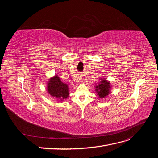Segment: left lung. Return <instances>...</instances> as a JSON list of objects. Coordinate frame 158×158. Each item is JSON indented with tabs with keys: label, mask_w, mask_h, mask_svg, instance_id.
<instances>
[{
	"label": "left lung",
	"mask_w": 158,
	"mask_h": 158,
	"mask_svg": "<svg viewBox=\"0 0 158 158\" xmlns=\"http://www.w3.org/2000/svg\"><path fill=\"white\" fill-rule=\"evenodd\" d=\"M95 88H96L95 92L98 93L99 98H103L109 94L111 87H110V83L107 80H102L99 85H97Z\"/></svg>",
	"instance_id": "8db88e82"
}]
</instances>
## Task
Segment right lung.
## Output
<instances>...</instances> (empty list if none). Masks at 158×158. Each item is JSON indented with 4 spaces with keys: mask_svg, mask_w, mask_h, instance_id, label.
I'll use <instances>...</instances> for the list:
<instances>
[{
    "mask_svg": "<svg viewBox=\"0 0 158 158\" xmlns=\"http://www.w3.org/2000/svg\"><path fill=\"white\" fill-rule=\"evenodd\" d=\"M47 91L52 97L56 98L64 99L68 98L69 87L67 84H64L57 76L51 78L47 85Z\"/></svg>",
    "mask_w": 158,
    "mask_h": 158,
    "instance_id": "1",
    "label": "right lung"
}]
</instances>
